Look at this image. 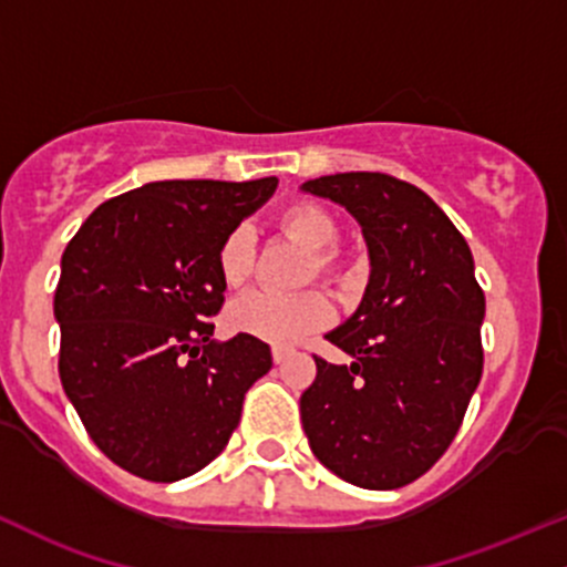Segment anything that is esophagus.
Wrapping results in <instances>:
<instances>
[{
	"label": "esophagus",
	"instance_id": "34e87169",
	"mask_svg": "<svg viewBox=\"0 0 567 567\" xmlns=\"http://www.w3.org/2000/svg\"><path fill=\"white\" fill-rule=\"evenodd\" d=\"M290 354H293V352L285 350V347H274V350H271V360H274V363H277V365H282L285 360L290 358Z\"/></svg>",
	"mask_w": 567,
	"mask_h": 567
}]
</instances>
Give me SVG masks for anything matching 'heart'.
I'll list each match as a JSON object with an SVG mask.
<instances>
[{
  "label": "heart",
  "instance_id": "b5f03b06",
  "mask_svg": "<svg viewBox=\"0 0 567 567\" xmlns=\"http://www.w3.org/2000/svg\"><path fill=\"white\" fill-rule=\"evenodd\" d=\"M279 228L296 239L298 245L312 250L309 271L317 277L336 279L341 271V260L331 247L339 239V223L326 207L315 202H296L279 213ZM217 271L228 288H241L252 274V239L247 228H234L217 247ZM333 317V307L326 293L307 290L298 296H274L255 290L236 298L228 309V326L236 333L269 341V344L290 347L303 336L320 331Z\"/></svg>",
  "mask_w": 567,
  "mask_h": 567
}]
</instances>
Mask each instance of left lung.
<instances>
[{"instance_id": "1", "label": "left lung", "mask_w": 567, "mask_h": 567, "mask_svg": "<svg viewBox=\"0 0 567 567\" xmlns=\"http://www.w3.org/2000/svg\"><path fill=\"white\" fill-rule=\"evenodd\" d=\"M344 207L369 247V285L328 341L352 358H315L301 422L315 457L354 487L395 489L446 452L484 365V293L474 255L427 193L379 172L307 179Z\"/></svg>"}]
</instances>
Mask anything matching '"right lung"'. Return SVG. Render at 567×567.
Segmentation results:
<instances>
[{
  "instance_id": "right-lung-1",
  "label": "right lung",
  "mask_w": 567,
  "mask_h": 567,
  "mask_svg": "<svg viewBox=\"0 0 567 567\" xmlns=\"http://www.w3.org/2000/svg\"><path fill=\"white\" fill-rule=\"evenodd\" d=\"M277 177L164 179L99 204L61 255L59 374L93 444L128 474L177 482L226 450L271 369L260 339H213L217 247Z\"/></svg>"
}]
</instances>
